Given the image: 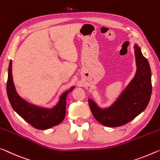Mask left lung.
Returning <instances> with one entry per match:
<instances>
[{"label":"left lung","mask_w":160,"mask_h":160,"mask_svg":"<svg viewBox=\"0 0 160 160\" xmlns=\"http://www.w3.org/2000/svg\"><path fill=\"white\" fill-rule=\"evenodd\" d=\"M137 70L134 78L114 103L102 109L88 99L93 117L106 127H118L128 123L144 111L150 102L152 93L151 69L138 44L134 45Z\"/></svg>","instance_id":"8db88e82"}]
</instances>
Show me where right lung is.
<instances>
[{
    "label": "right lung",
    "instance_id": "obj_1",
    "mask_svg": "<svg viewBox=\"0 0 160 160\" xmlns=\"http://www.w3.org/2000/svg\"><path fill=\"white\" fill-rule=\"evenodd\" d=\"M6 88L8 97L14 111L32 127L38 130H46L59 125L63 121L66 115L67 95L72 92L74 86L60 96L58 103L54 108H45L35 106L23 100L16 92L12 80V61H10Z\"/></svg>",
    "mask_w": 160,
    "mask_h": 160
}]
</instances>
